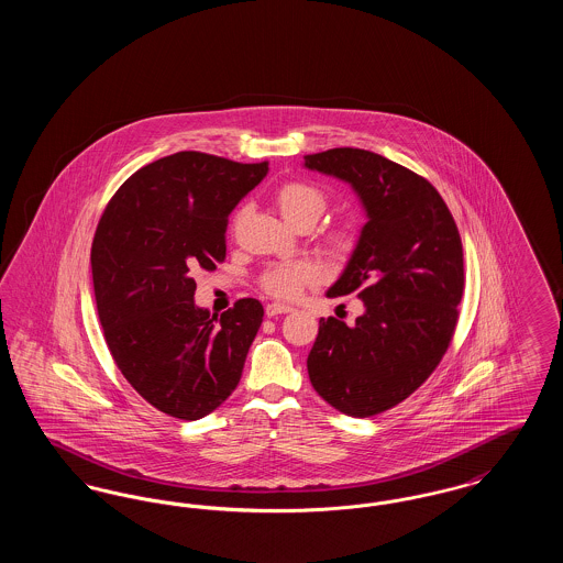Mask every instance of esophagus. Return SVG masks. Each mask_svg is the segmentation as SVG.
Here are the masks:
<instances>
[{"label": "esophagus", "instance_id": "esophagus-1", "mask_svg": "<svg viewBox=\"0 0 563 563\" xmlns=\"http://www.w3.org/2000/svg\"><path fill=\"white\" fill-rule=\"evenodd\" d=\"M291 310H294V308L287 306V303H268V306H266V317L274 319V317L287 314V312H291Z\"/></svg>", "mask_w": 563, "mask_h": 563}]
</instances>
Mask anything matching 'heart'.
<instances>
[{
    "label": "heart",
    "mask_w": 563,
    "mask_h": 563,
    "mask_svg": "<svg viewBox=\"0 0 563 563\" xmlns=\"http://www.w3.org/2000/svg\"><path fill=\"white\" fill-rule=\"evenodd\" d=\"M272 198H274V205L278 207V211L289 223H294L295 228L303 225V223L312 225L327 207L324 191L308 181H299V179L280 184L278 188L274 189ZM324 239L335 249H349L354 241L352 232L344 225L327 230ZM314 280H317V268L308 262L272 264L260 274V287L266 294L278 297V299H294L301 294V289L306 285H310Z\"/></svg>",
    "instance_id": "obj_1"
}]
</instances>
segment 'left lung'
<instances>
[{
    "instance_id": "obj_1",
    "label": "left lung",
    "mask_w": 563,
    "mask_h": 563,
    "mask_svg": "<svg viewBox=\"0 0 563 563\" xmlns=\"http://www.w3.org/2000/svg\"><path fill=\"white\" fill-rule=\"evenodd\" d=\"M306 166L349 181L369 221L329 297L354 294L352 327L321 319L308 354L314 390L338 411L369 418L405 401L450 349L464 294L462 241L441 194L379 154L335 147Z\"/></svg>"
}]
</instances>
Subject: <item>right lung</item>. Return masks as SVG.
I'll list each match as a JSON object with an SVG mask.
<instances>
[{"mask_svg":"<svg viewBox=\"0 0 563 563\" xmlns=\"http://www.w3.org/2000/svg\"><path fill=\"white\" fill-rule=\"evenodd\" d=\"M268 173L202 152L145 164L111 196L92 249L103 335L118 369L158 411L198 420L241 382L264 306L244 297L221 319L194 306V269L225 260L228 217Z\"/></svg>","mask_w":563,"mask_h":563,"instance_id":"add662e5","label":"right lung"}]
</instances>
